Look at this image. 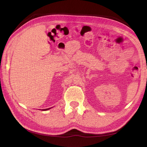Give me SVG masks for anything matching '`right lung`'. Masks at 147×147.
Masks as SVG:
<instances>
[{
    "instance_id": "right-lung-1",
    "label": "right lung",
    "mask_w": 147,
    "mask_h": 147,
    "mask_svg": "<svg viewBox=\"0 0 147 147\" xmlns=\"http://www.w3.org/2000/svg\"><path fill=\"white\" fill-rule=\"evenodd\" d=\"M51 109V108H49V109H42V111H47V110H49V109Z\"/></svg>"
}]
</instances>
